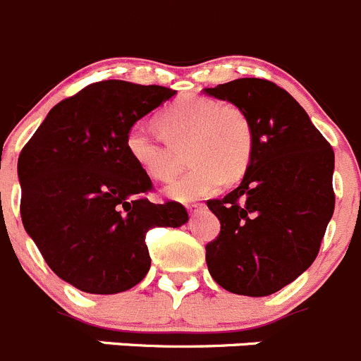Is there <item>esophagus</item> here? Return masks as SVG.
Masks as SVG:
<instances>
[{
  "mask_svg": "<svg viewBox=\"0 0 361 361\" xmlns=\"http://www.w3.org/2000/svg\"><path fill=\"white\" fill-rule=\"evenodd\" d=\"M201 208H204V204L203 203H194V204H188V212H197V210H201Z\"/></svg>",
  "mask_w": 361,
  "mask_h": 361,
  "instance_id": "esophagus-1",
  "label": "esophagus"
}]
</instances>
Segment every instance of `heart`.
I'll list each match as a JSON object with an SVG mask.
<instances>
[{"mask_svg": "<svg viewBox=\"0 0 361 361\" xmlns=\"http://www.w3.org/2000/svg\"><path fill=\"white\" fill-rule=\"evenodd\" d=\"M165 142L135 124L124 137L128 157L147 178L169 181L188 147L192 169L165 188L174 201L188 203L210 196L228 180L247 169L252 154V126L244 110L215 99L187 96L169 104L158 117Z\"/></svg>", "mask_w": 361, "mask_h": 361, "instance_id": "b5f03b06", "label": "heart"}]
</instances>
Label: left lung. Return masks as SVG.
Instances as JSON below:
<instances>
[{
	"mask_svg": "<svg viewBox=\"0 0 361 361\" xmlns=\"http://www.w3.org/2000/svg\"><path fill=\"white\" fill-rule=\"evenodd\" d=\"M203 92L244 110L255 137L240 185L207 201L221 221L219 237L207 244L208 271L228 292L271 295L317 258L335 210V153L276 83L238 78Z\"/></svg>",
	"mask_w": 361,
	"mask_h": 361,
	"instance_id": "left-lung-1",
	"label": "left lung"
}]
</instances>
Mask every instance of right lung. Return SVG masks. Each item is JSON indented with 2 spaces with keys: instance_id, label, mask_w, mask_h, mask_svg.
Returning <instances> with one entry per match:
<instances>
[{
  "instance_id": "add662e5",
  "label": "right lung",
  "mask_w": 361,
  "mask_h": 361,
  "mask_svg": "<svg viewBox=\"0 0 361 361\" xmlns=\"http://www.w3.org/2000/svg\"><path fill=\"white\" fill-rule=\"evenodd\" d=\"M176 94L160 85L104 80L55 104L18 161L26 233L60 279L87 294H119L151 267L146 233L180 228L183 204L144 197L149 178L124 137Z\"/></svg>"
}]
</instances>
